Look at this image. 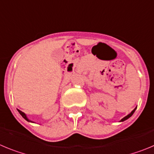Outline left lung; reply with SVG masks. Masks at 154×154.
<instances>
[{"instance_id": "left-lung-1", "label": "left lung", "mask_w": 154, "mask_h": 154, "mask_svg": "<svg viewBox=\"0 0 154 154\" xmlns=\"http://www.w3.org/2000/svg\"><path fill=\"white\" fill-rule=\"evenodd\" d=\"M136 109H137V107L135 108V109H134V110H133L132 111H131V113H130V114H128V115H127V116H126V117H124V118L123 119H121V120H120V122H123V121H124V120H127V119L128 118H130V117H131V116H132L133 114H134V112H135V110H136Z\"/></svg>"}]
</instances>
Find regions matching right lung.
<instances>
[{"mask_svg":"<svg viewBox=\"0 0 154 154\" xmlns=\"http://www.w3.org/2000/svg\"><path fill=\"white\" fill-rule=\"evenodd\" d=\"M18 110V112H19V113H20V114L21 115L22 117H23V118L25 119V120H27V121H28V122H32V121H31V120H29L28 118H27V116H26V114H25V113H23V112L20 111V110Z\"/></svg>","mask_w":154,"mask_h":154,"instance_id":"obj_1","label":"right lung"}]
</instances>
